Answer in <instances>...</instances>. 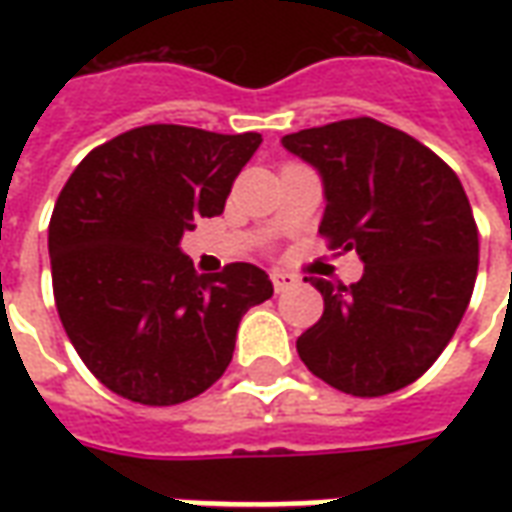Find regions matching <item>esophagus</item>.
<instances>
[{"mask_svg":"<svg viewBox=\"0 0 512 512\" xmlns=\"http://www.w3.org/2000/svg\"><path fill=\"white\" fill-rule=\"evenodd\" d=\"M271 282H274V290L277 293H285V290H290L299 279L293 277V274H288V271H271Z\"/></svg>","mask_w":512,"mask_h":512,"instance_id":"1","label":"esophagus"}]
</instances>
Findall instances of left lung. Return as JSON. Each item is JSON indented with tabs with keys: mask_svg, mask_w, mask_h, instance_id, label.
<instances>
[{
	"mask_svg": "<svg viewBox=\"0 0 512 512\" xmlns=\"http://www.w3.org/2000/svg\"><path fill=\"white\" fill-rule=\"evenodd\" d=\"M321 172L318 233L365 263L345 288L310 277L321 321L296 340L299 356L334 389L381 397L414 384L461 323L477 279V224L461 180L430 147L373 117L282 136Z\"/></svg>",
	"mask_w": 512,
	"mask_h": 512,
	"instance_id": "8db88e82",
	"label": "left lung"
}]
</instances>
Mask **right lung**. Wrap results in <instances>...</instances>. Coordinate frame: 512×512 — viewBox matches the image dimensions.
<instances>
[{"instance_id": "1", "label": "right lung", "mask_w": 512, "mask_h": 512, "mask_svg": "<svg viewBox=\"0 0 512 512\" xmlns=\"http://www.w3.org/2000/svg\"><path fill=\"white\" fill-rule=\"evenodd\" d=\"M260 134L131 128L98 145L62 186L49 222L54 301L87 370L115 395L175 406L230 365L244 312L271 299L263 268L197 277L180 238L219 216Z\"/></svg>"}]
</instances>
